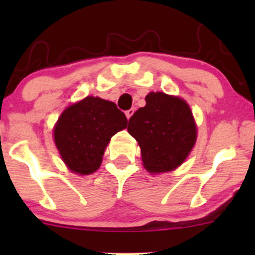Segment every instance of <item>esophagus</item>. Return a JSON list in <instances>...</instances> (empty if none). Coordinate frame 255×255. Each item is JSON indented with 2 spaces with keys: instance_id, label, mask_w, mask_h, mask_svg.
I'll return each mask as SVG.
<instances>
[{
  "instance_id": "1",
  "label": "esophagus",
  "mask_w": 255,
  "mask_h": 255,
  "mask_svg": "<svg viewBox=\"0 0 255 255\" xmlns=\"http://www.w3.org/2000/svg\"><path fill=\"white\" fill-rule=\"evenodd\" d=\"M133 114H134V109H129V110L126 111V116H127L128 120L131 118V115H133Z\"/></svg>"
}]
</instances>
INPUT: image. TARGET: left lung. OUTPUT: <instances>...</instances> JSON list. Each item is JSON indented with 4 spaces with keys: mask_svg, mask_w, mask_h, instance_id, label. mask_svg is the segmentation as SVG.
Returning <instances> with one entry per match:
<instances>
[{
    "mask_svg": "<svg viewBox=\"0 0 255 255\" xmlns=\"http://www.w3.org/2000/svg\"><path fill=\"white\" fill-rule=\"evenodd\" d=\"M146 105L134 113L128 133L141 148L145 169L150 174L175 170L191 153L197 141V125L182 98L150 92Z\"/></svg>",
    "mask_w": 255,
    "mask_h": 255,
    "instance_id": "obj_1",
    "label": "left lung"
}]
</instances>
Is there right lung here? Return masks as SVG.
<instances>
[{
	"mask_svg": "<svg viewBox=\"0 0 255 255\" xmlns=\"http://www.w3.org/2000/svg\"><path fill=\"white\" fill-rule=\"evenodd\" d=\"M127 124L115 103L90 96L61 114L54 128L55 145L69 170L90 175L101 166L111 136Z\"/></svg>",
	"mask_w": 255,
	"mask_h": 255,
	"instance_id": "right-lung-1",
	"label": "right lung"
}]
</instances>
